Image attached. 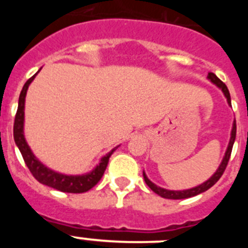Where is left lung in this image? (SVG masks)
Segmentation results:
<instances>
[{
    "instance_id": "obj_1",
    "label": "left lung",
    "mask_w": 248,
    "mask_h": 248,
    "mask_svg": "<svg viewBox=\"0 0 248 248\" xmlns=\"http://www.w3.org/2000/svg\"><path fill=\"white\" fill-rule=\"evenodd\" d=\"M207 78L210 79V82L214 83L215 85H217L218 88L223 92V94H225V97H226V99H227V103H229V104H231V97H230V92H229V89H227L226 84H225L222 80L218 79L217 77H216V74H214V73H209ZM235 139H236V120L233 122V125H232L231 138H230L229 146H227L226 153H225V156H223L220 166H218V169L216 170V172H215V174L210 177L209 180H206L205 183H202L201 185L195 186V187H192V189L180 190V191H176V190L163 189V187H160V186L155 185L154 183H151V181L149 180L148 176L145 175V172H143L144 180H145L146 185H148L149 187H150V189L155 192V194H157L159 196H161V198L170 199V200H181V199H189V198H192V196H196V195L201 194V192H205L206 190H209L211 186H214L215 184L217 183L218 179L222 176L223 171H225V169H226V166H227V163H229L230 156H231L232 146H233V143H235Z\"/></svg>"
}]
</instances>
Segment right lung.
Segmentation results:
<instances>
[{
  "label": "right lung",
  "instance_id": "right-lung-1",
  "mask_svg": "<svg viewBox=\"0 0 248 248\" xmlns=\"http://www.w3.org/2000/svg\"><path fill=\"white\" fill-rule=\"evenodd\" d=\"M39 72V71H38ZM37 72V73H38ZM31 77L30 79L25 83L23 88H22L21 94H19L18 99V108H17L16 117H15V124H13V138H15V143L18 146L19 151H21L23 160H25L26 165L30 169L31 174L33 175L34 179L39 181L43 185H47L49 187L59 190L62 192H71V194H82V192L88 191L93 186L98 184V181L102 179L103 174H104L107 165L109 163V157L113 154L115 149L109 151L108 154L103 156L100 159V163L98 164L95 168L92 170L91 172H87L84 175H64L59 174V172L53 171L48 169L47 166L43 165L38 159L33 155L32 150L28 146L27 141L25 139V134H23V123H25V100L26 94H27V89L32 80L34 79V77Z\"/></svg>",
  "mask_w": 248,
  "mask_h": 248
}]
</instances>
